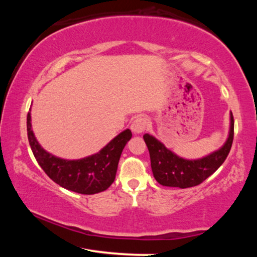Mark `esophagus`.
I'll return each mask as SVG.
<instances>
[{
	"mask_svg": "<svg viewBox=\"0 0 257 257\" xmlns=\"http://www.w3.org/2000/svg\"><path fill=\"white\" fill-rule=\"evenodd\" d=\"M146 127H147V119L145 116H138V118H136L133 121L132 125H130V129H132V132L134 134L139 135L145 132Z\"/></svg>",
	"mask_w": 257,
	"mask_h": 257,
	"instance_id": "esophagus-1",
	"label": "esophagus"
}]
</instances>
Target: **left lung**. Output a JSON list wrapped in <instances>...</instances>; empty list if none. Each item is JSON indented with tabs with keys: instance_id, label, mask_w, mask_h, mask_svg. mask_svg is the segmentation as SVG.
Listing matches in <instances>:
<instances>
[{
	"instance_id": "left-lung-1",
	"label": "left lung",
	"mask_w": 257,
	"mask_h": 257,
	"mask_svg": "<svg viewBox=\"0 0 257 257\" xmlns=\"http://www.w3.org/2000/svg\"><path fill=\"white\" fill-rule=\"evenodd\" d=\"M143 137L150 152L155 180L165 187L189 188L199 185L213 175L227 159L233 141V116L230 112L229 134L224 144L201 159H184L167 149L162 142L152 135L145 134Z\"/></svg>"
}]
</instances>
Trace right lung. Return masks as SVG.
I'll use <instances>...</instances> for the list:
<instances>
[{
    "label": "right lung",
    "mask_w": 257,
    "mask_h": 257,
    "mask_svg": "<svg viewBox=\"0 0 257 257\" xmlns=\"http://www.w3.org/2000/svg\"><path fill=\"white\" fill-rule=\"evenodd\" d=\"M30 110L27 115L29 145L38 164L52 180L63 188L84 195L101 193L112 185L121 153L133 136L129 129L116 135L97 153L78 160H66L49 153L38 143L33 132Z\"/></svg>",
    "instance_id": "right-lung-1"
}]
</instances>
